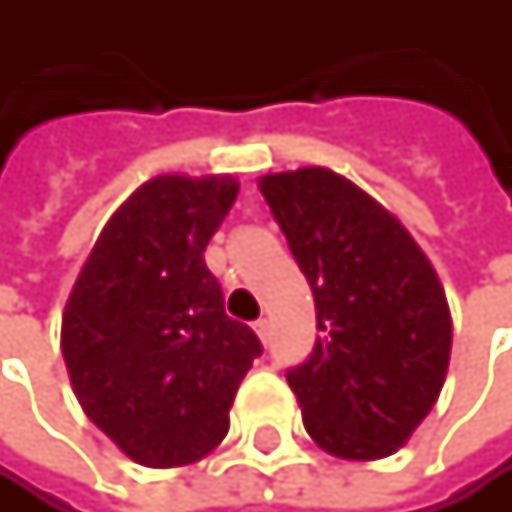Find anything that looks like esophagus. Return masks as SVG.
<instances>
[{
    "instance_id": "34e87169",
    "label": "esophagus",
    "mask_w": 512,
    "mask_h": 512,
    "mask_svg": "<svg viewBox=\"0 0 512 512\" xmlns=\"http://www.w3.org/2000/svg\"><path fill=\"white\" fill-rule=\"evenodd\" d=\"M254 331H258V338L267 344V341H270V319H264V316H261L258 322H254Z\"/></svg>"
}]
</instances>
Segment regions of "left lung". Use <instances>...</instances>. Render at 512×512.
Instances as JSON below:
<instances>
[{"label":"left lung","mask_w":512,"mask_h":512,"mask_svg":"<svg viewBox=\"0 0 512 512\" xmlns=\"http://www.w3.org/2000/svg\"><path fill=\"white\" fill-rule=\"evenodd\" d=\"M307 276L322 338L288 371L313 442L344 461H381L430 415L451 356L445 288L411 233L331 168L258 181Z\"/></svg>","instance_id":"8db88e82"}]
</instances>
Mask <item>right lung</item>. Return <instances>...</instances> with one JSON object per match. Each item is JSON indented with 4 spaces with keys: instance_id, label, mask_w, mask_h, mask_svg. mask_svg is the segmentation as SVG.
Listing matches in <instances>:
<instances>
[{
    "instance_id": "obj_1",
    "label": "right lung",
    "mask_w": 512,
    "mask_h": 512,
    "mask_svg": "<svg viewBox=\"0 0 512 512\" xmlns=\"http://www.w3.org/2000/svg\"><path fill=\"white\" fill-rule=\"evenodd\" d=\"M236 196L230 174H159L110 214L70 288L61 350L73 393L134 464L211 455L264 350L224 313L202 258Z\"/></svg>"
}]
</instances>
